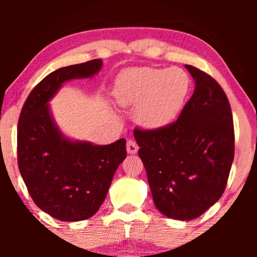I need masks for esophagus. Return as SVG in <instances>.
<instances>
[{
    "instance_id": "34e87169",
    "label": "esophagus",
    "mask_w": 257,
    "mask_h": 257,
    "mask_svg": "<svg viewBox=\"0 0 257 257\" xmlns=\"http://www.w3.org/2000/svg\"><path fill=\"white\" fill-rule=\"evenodd\" d=\"M138 150H139V146L137 141L128 140V143H126V151H128V153H131V155H135V153L138 152Z\"/></svg>"
}]
</instances>
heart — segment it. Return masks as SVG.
Returning a JSON list of instances; mask_svg holds the SVG:
<instances>
[{
    "label": "heart",
    "instance_id": "obj_1",
    "mask_svg": "<svg viewBox=\"0 0 257 257\" xmlns=\"http://www.w3.org/2000/svg\"><path fill=\"white\" fill-rule=\"evenodd\" d=\"M190 77L182 69H133L116 82V98L137 106V120L146 129L163 128L178 117L190 91Z\"/></svg>",
    "mask_w": 257,
    "mask_h": 257
}]
</instances>
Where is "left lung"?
Wrapping results in <instances>:
<instances>
[{"instance_id": "left-lung-1", "label": "left lung", "mask_w": 257, "mask_h": 257, "mask_svg": "<svg viewBox=\"0 0 257 257\" xmlns=\"http://www.w3.org/2000/svg\"><path fill=\"white\" fill-rule=\"evenodd\" d=\"M186 69L196 88L179 118L163 128L134 131L156 208L181 221L200 216L221 198L234 158L225 91L208 73Z\"/></svg>"}]
</instances>
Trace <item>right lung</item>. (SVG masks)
Here are the masks:
<instances>
[{"label":"right lung","instance_id":"1","mask_svg":"<svg viewBox=\"0 0 257 257\" xmlns=\"http://www.w3.org/2000/svg\"><path fill=\"white\" fill-rule=\"evenodd\" d=\"M101 59L60 67L29 94L18 123V166L41 210L61 221L89 219L102 204L126 156L125 139L110 145L73 141L59 131L48 102L70 79L93 77Z\"/></svg>","mask_w":257,"mask_h":257}]
</instances>
